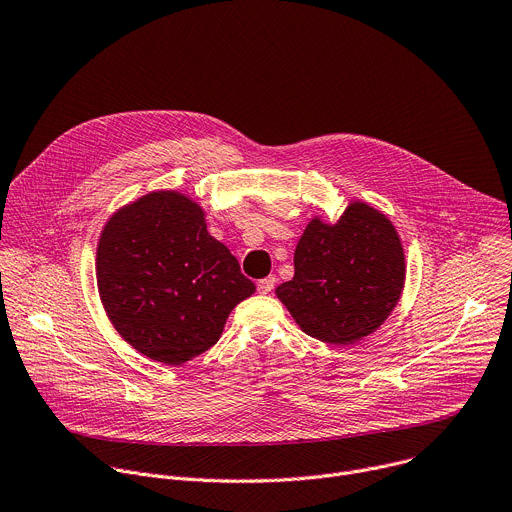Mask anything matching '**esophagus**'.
I'll use <instances>...</instances> for the list:
<instances>
[{
  "label": "esophagus",
  "instance_id": "esophagus-1",
  "mask_svg": "<svg viewBox=\"0 0 512 512\" xmlns=\"http://www.w3.org/2000/svg\"><path fill=\"white\" fill-rule=\"evenodd\" d=\"M274 284H276V278L274 276H268V278H262V280H258V292L260 294H270L272 290H274Z\"/></svg>",
  "mask_w": 512,
  "mask_h": 512
}]
</instances>
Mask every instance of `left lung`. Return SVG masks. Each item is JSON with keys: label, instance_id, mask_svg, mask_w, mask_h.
Returning a JSON list of instances; mask_svg holds the SVG:
<instances>
[{"label": "left lung", "instance_id": "obj_1", "mask_svg": "<svg viewBox=\"0 0 512 512\" xmlns=\"http://www.w3.org/2000/svg\"><path fill=\"white\" fill-rule=\"evenodd\" d=\"M403 282V246L393 224L353 201L337 224L309 222L294 250V276L276 296L306 335L351 345L391 315Z\"/></svg>", "mask_w": 512, "mask_h": 512}]
</instances>
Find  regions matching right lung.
Returning <instances> with one entry per match:
<instances>
[{
    "label": "right lung",
    "instance_id": "obj_1",
    "mask_svg": "<svg viewBox=\"0 0 512 512\" xmlns=\"http://www.w3.org/2000/svg\"><path fill=\"white\" fill-rule=\"evenodd\" d=\"M96 284L117 333L165 365L214 347L234 306L256 290L210 236L203 210L177 191H151L107 222Z\"/></svg>",
    "mask_w": 512,
    "mask_h": 512
}]
</instances>
